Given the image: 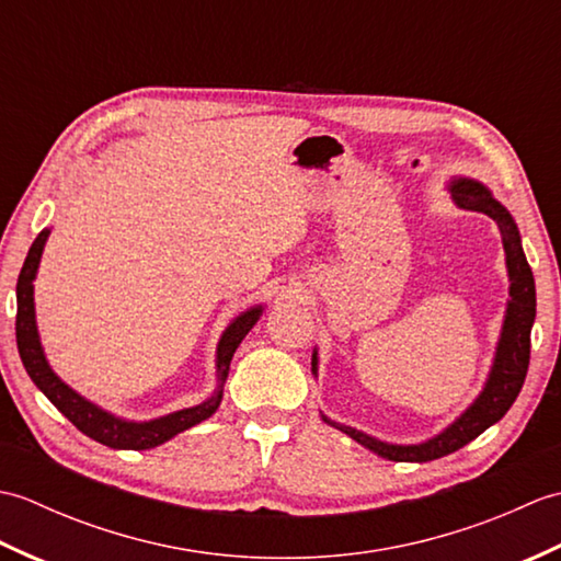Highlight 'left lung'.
<instances>
[{"instance_id":"1","label":"left lung","mask_w":561,"mask_h":561,"mask_svg":"<svg viewBox=\"0 0 561 561\" xmlns=\"http://www.w3.org/2000/svg\"><path fill=\"white\" fill-rule=\"evenodd\" d=\"M450 195L456 199L458 207L482 211L486 217H492L499 226V231H502V241L506 250V267L511 277V301L506 308L502 340H499L496 359L482 396L474 400L472 408L465 412L460 420L453 422L444 434L434 436L432 440H426V444H420V446L383 444V440L356 432L352 426L335 424L330 422L328 416H323L328 424L337 426L340 432L352 436L356 444L378 453V456L386 460L426 462V460L444 458L448 453L470 444L472 438H478L484 428L496 424L508 412L511 404L516 402L518 392L523 388V380H526V374H528L530 330L535 320V279H533V270L528 265L526 253H523L516 224L511 219V214L499 205L490 190H486L482 183L460 178V181L450 183ZM313 371H316V354H313Z\"/></svg>"}]
</instances>
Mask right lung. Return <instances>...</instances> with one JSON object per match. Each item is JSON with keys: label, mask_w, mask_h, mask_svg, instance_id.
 <instances>
[{"label": "right lung", "mask_w": 561, "mask_h": 561, "mask_svg": "<svg viewBox=\"0 0 561 561\" xmlns=\"http://www.w3.org/2000/svg\"><path fill=\"white\" fill-rule=\"evenodd\" d=\"M47 233L50 231H41L38 238H35L28 257L23 262L19 282H16V344H19V354L21 362L26 366V371L31 380L38 386L45 398L50 400L55 408L62 412L67 420L75 424L81 434H87L89 438L99 440L103 446L111 448H123V450H147L163 444V440L173 438L175 434L185 432V428L195 426L199 422H205L207 416L217 412L219 402H221V386L226 376H229V366L233 359V352L238 350V344L248 335L250 328L257 323V318L262 313V308H250L243 316H238L233 323L226 328L221 335L219 350H217V380H219V390L214 396L197 404V408L181 410L173 414H165L161 420H151V422H125L117 420V416L103 412L96 404H91L89 400H83L77 396L75 390L65 386L59 380L53 368L47 366L45 354L38 340V330H35V311H33V279H35V270H38V262L43 255V245L47 241Z\"/></svg>", "instance_id": "right-lung-1"}]
</instances>
